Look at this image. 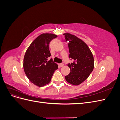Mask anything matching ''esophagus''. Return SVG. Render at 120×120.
Instances as JSON below:
<instances>
[{"label":"esophagus","instance_id":"esophagus-1","mask_svg":"<svg viewBox=\"0 0 120 120\" xmlns=\"http://www.w3.org/2000/svg\"><path fill=\"white\" fill-rule=\"evenodd\" d=\"M59 66H60V67H63L64 66V64L63 63H61V64H59Z\"/></svg>","mask_w":120,"mask_h":120}]
</instances>
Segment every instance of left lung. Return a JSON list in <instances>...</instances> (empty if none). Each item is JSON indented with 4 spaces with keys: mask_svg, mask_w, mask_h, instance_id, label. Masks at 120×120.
I'll list each match as a JSON object with an SVG mask.
<instances>
[{
    "mask_svg": "<svg viewBox=\"0 0 120 120\" xmlns=\"http://www.w3.org/2000/svg\"><path fill=\"white\" fill-rule=\"evenodd\" d=\"M64 35L68 42L69 57L73 60L68 64L71 72L65 79L68 83L77 86L84 82L93 71L94 57L89 46L82 39L71 34Z\"/></svg>",
    "mask_w": 120,
    "mask_h": 120,
    "instance_id": "8db88e82",
    "label": "left lung"
}]
</instances>
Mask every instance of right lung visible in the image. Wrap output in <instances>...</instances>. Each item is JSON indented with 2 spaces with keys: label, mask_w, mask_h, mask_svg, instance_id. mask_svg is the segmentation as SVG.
I'll return each instance as SVG.
<instances>
[{
  "label": "right lung",
  "mask_w": 120,
  "mask_h": 120,
  "mask_svg": "<svg viewBox=\"0 0 120 120\" xmlns=\"http://www.w3.org/2000/svg\"><path fill=\"white\" fill-rule=\"evenodd\" d=\"M57 37L52 34H42L36 38L27 49L23 59V68L27 78L34 85L44 86L51 81L54 71L58 68L52 59L49 44Z\"/></svg>",
  "instance_id": "add662e5"
}]
</instances>
